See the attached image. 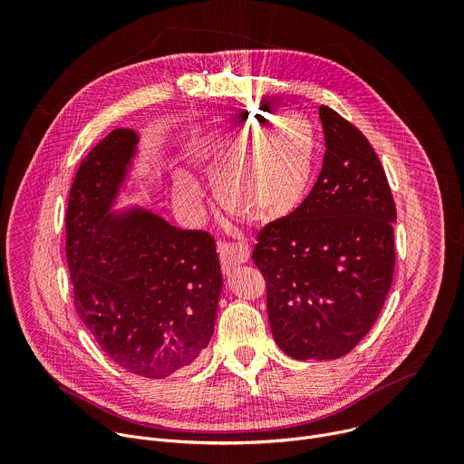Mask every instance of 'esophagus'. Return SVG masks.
I'll return each instance as SVG.
<instances>
[{"mask_svg": "<svg viewBox=\"0 0 464 464\" xmlns=\"http://www.w3.org/2000/svg\"><path fill=\"white\" fill-rule=\"evenodd\" d=\"M218 253L224 274H229L235 266H240V264H244L249 258V247L242 242H220Z\"/></svg>", "mask_w": 464, "mask_h": 464, "instance_id": "obj_1", "label": "esophagus"}]
</instances>
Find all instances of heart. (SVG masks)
Masks as SVG:
<instances>
[{"instance_id": "heart-1", "label": "heart", "mask_w": 464, "mask_h": 464, "mask_svg": "<svg viewBox=\"0 0 464 464\" xmlns=\"http://www.w3.org/2000/svg\"><path fill=\"white\" fill-rule=\"evenodd\" d=\"M251 142L253 131L246 128L206 152L213 190L220 206L242 220L264 224L285 218L301 206L310 183L312 130L301 117L286 115ZM174 194L187 206L202 198L188 174L176 178Z\"/></svg>"}]
</instances>
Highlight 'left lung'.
Listing matches in <instances>:
<instances>
[{
    "label": "left lung",
    "instance_id": "1",
    "mask_svg": "<svg viewBox=\"0 0 464 464\" xmlns=\"http://www.w3.org/2000/svg\"><path fill=\"white\" fill-rule=\"evenodd\" d=\"M323 167L304 202L264 226L253 249L276 343L295 360H336L371 330L394 272L396 209L362 131L319 106Z\"/></svg>",
    "mask_w": 464,
    "mask_h": 464
}]
</instances>
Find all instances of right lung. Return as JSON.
<instances>
[{"mask_svg":"<svg viewBox=\"0 0 464 464\" xmlns=\"http://www.w3.org/2000/svg\"><path fill=\"white\" fill-rule=\"evenodd\" d=\"M140 134L115 128L82 160L65 213L75 308L102 353L128 372L167 378L209 345L222 292L217 244L131 206L113 211Z\"/></svg>","mask_w":464,"mask_h":464,"instance_id":"1","label":"right lung"}]
</instances>
